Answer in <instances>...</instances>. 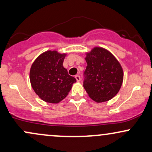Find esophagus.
<instances>
[{"mask_svg":"<svg viewBox=\"0 0 152 152\" xmlns=\"http://www.w3.org/2000/svg\"><path fill=\"white\" fill-rule=\"evenodd\" d=\"M75 78H76V81H77L78 82H79L80 81H81V77H80L79 75H76V76H75Z\"/></svg>","mask_w":152,"mask_h":152,"instance_id":"1","label":"esophagus"}]
</instances>
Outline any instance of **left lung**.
<instances>
[{"instance_id": "8db88e82", "label": "left lung", "mask_w": 152, "mask_h": 152, "mask_svg": "<svg viewBox=\"0 0 152 152\" xmlns=\"http://www.w3.org/2000/svg\"><path fill=\"white\" fill-rule=\"evenodd\" d=\"M83 87L97 103L107 102L116 95L123 82V69L109 50L95 47L86 53Z\"/></svg>"}]
</instances>
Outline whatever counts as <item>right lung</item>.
<instances>
[{"label": "right lung", "mask_w": 152, "mask_h": 152, "mask_svg": "<svg viewBox=\"0 0 152 152\" xmlns=\"http://www.w3.org/2000/svg\"><path fill=\"white\" fill-rule=\"evenodd\" d=\"M66 54L48 50L33 63L30 81L33 89L43 101L57 104L65 99L76 78L71 76L63 66Z\"/></svg>", "instance_id": "obj_1"}]
</instances>
